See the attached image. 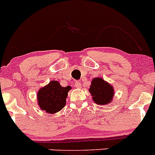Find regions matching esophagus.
Listing matches in <instances>:
<instances>
[{
  "label": "esophagus",
  "mask_w": 155,
  "mask_h": 155,
  "mask_svg": "<svg viewBox=\"0 0 155 155\" xmlns=\"http://www.w3.org/2000/svg\"><path fill=\"white\" fill-rule=\"evenodd\" d=\"M75 86L76 88H81V82L79 81H76V82H75Z\"/></svg>",
  "instance_id": "34e87169"
}]
</instances>
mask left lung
<instances>
[{
	"label": "left lung",
	"mask_w": 155,
	"mask_h": 155,
	"mask_svg": "<svg viewBox=\"0 0 155 155\" xmlns=\"http://www.w3.org/2000/svg\"><path fill=\"white\" fill-rule=\"evenodd\" d=\"M89 91L93 101L98 105H104L110 103L113 99V86L101 77L92 79Z\"/></svg>",
	"instance_id": "left-lung-1"
}]
</instances>
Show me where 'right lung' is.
Listing matches in <instances>:
<instances>
[{"label": "right lung", "mask_w": 155, "mask_h": 155, "mask_svg": "<svg viewBox=\"0 0 155 155\" xmlns=\"http://www.w3.org/2000/svg\"><path fill=\"white\" fill-rule=\"evenodd\" d=\"M69 86L63 87L57 81H51L48 85L39 89L37 102L41 110L54 114L60 111L66 105Z\"/></svg>", "instance_id": "1"}]
</instances>
